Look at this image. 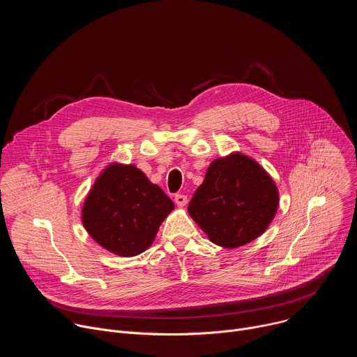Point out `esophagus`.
<instances>
[{"label": "esophagus", "mask_w": 357, "mask_h": 357, "mask_svg": "<svg viewBox=\"0 0 357 357\" xmlns=\"http://www.w3.org/2000/svg\"><path fill=\"white\" fill-rule=\"evenodd\" d=\"M175 203H176L178 206H185L186 203H188V197L185 195L178 193V195H175Z\"/></svg>", "instance_id": "34e87169"}]
</instances>
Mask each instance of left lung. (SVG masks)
I'll return each instance as SVG.
<instances>
[{
  "mask_svg": "<svg viewBox=\"0 0 357 357\" xmlns=\"http://www.w3.org/2000/svg\"><path fill=\"white\" fill-rule=\"evenodd\" d=\"M277 208L271 176L251 158L231 154L211 164L188 212L215 244L234 248L263 234Z\"/></svg>",
  "mask_w": 357,
  "mask_h": 357,
  "instance_id": "8db88e82",
  "label": "left lung"
}]
</instances>
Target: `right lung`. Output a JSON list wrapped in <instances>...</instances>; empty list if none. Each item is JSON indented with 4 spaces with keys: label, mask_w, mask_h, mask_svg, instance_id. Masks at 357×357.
<instances>
[{
    "label": "right lung",
    "mask_w": 357,
    "mask_h": 357,
    "mask_svg": "<svg viewBox=\"0 0 357 357\" xmlns=\"http://www.w3.org/2000/svg\"><path fill=\"white\" fill-rule=\"evenodd\" d=\"M174 209V202L134 165H110L82 211L89 234L109 251L132 257L145 251Z\"/></svg>",
    "instance_id": "1"
}]
</instances>
